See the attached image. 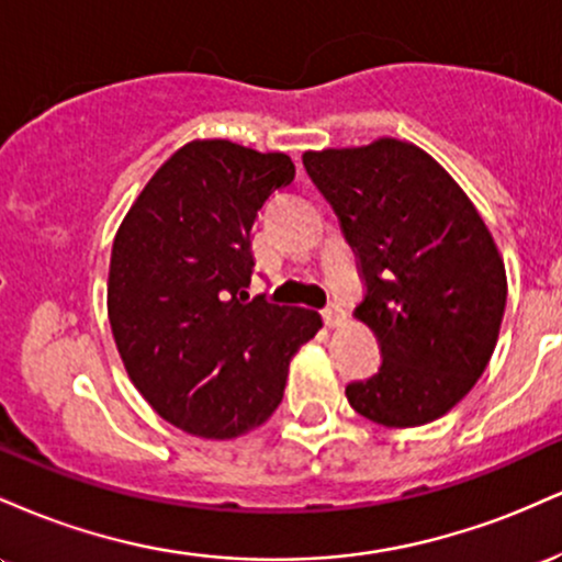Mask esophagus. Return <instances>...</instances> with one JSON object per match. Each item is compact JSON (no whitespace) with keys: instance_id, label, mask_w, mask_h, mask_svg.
<instances>
[{"instance_id":"obj_1","label":"esophagus","mask_w":562,"mask_h":562,"mask_svg":"<svg viewBox=\"0 0 562 562\" xmlns=\"http://www.w3.org/2000/svg\"><path fill=\"white\" fill-rule=\"evenodd\" d=\"M344 317H346V312H344V306H340V303H330V306H327V308H322V319H325L327 327L340 325V322H344Z\"/></svg>"}]
</instances>
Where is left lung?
Returning a JSON list of instances; mask_svg holds the SVG:
<instances>
[{"label": "left lung", "mask_w": 562, "mask_h": 562, "mask_svg": "<svg viewBox=\"0 0 562 562\" xmlns=\"http://www.w3.org/2000/svg\"><path fill=\"white\" fill-rule=\"evenodd\" d=\"M359 256L364 299L353 317L380 340L383 364L346 385L378 425L415 428L460 402L499 338L507 277L492 232L428 153L383 137L303 153Z\"/></svg>", "instance_id": "obj_1"}]
</instances>
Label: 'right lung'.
I'll return each instance as SVG.
<instances>
[{
  "mask_svg": "<svg viewBox=\"0 0 562 562\" xmlns=\"http://www.w3.org/2000/svg\"><path fill=\"white\" fill-rule=\"evenodd\" d=\"M293 177L285 153L195 139L160 166L115 235V346L142 396L187 434L235 438L267 423L290 359L322 327L312 308L245 290L256 216Z\"/></svg>",
  "mask_w": 562,
  "mask_h": 562,
  "instance_id": "right-lung-1",
  "label": "right lung"
}]
</instances>
